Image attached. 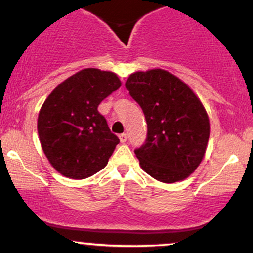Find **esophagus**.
Instances as JSON below:
<instances>
[{"label":"esophagus","instance_id":"1","mask_svg":"<svg viewBox=\"0 0 253 253\" xmlns=\"http://www.w3.org/2000/svg\"><path fill=\"white\" fill-rule=\"evenodd\" d=\"M119 139H120L121 143H125L127 140V134L126 133H122V134L119 135Z\"/></svg>","mask_w":253,"mask_h":253}]
</instances>
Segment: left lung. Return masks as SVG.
I'll return each instance as SVG.
<instances>
[{
	"mask_svg": "<svg viewBox=\"0 0 253 253\" xmlns=\"http://www.w3.org/2000/svg\"><path fill=\"white\" fill-rule=\"evenodd\" d=\"M125 86L148 124L145 144L134 150L141 169L165 184L185 180L201 165L210 135L201 99L181 79L160 68L134 72Z\"/></svg>",
	"mask_w": 253,
	"mask_h": 253,
	"instance_id": "left-lung-1",
	"label": "left lung"
}]
</instances>
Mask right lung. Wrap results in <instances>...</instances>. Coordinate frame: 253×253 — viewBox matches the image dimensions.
<instances>
[{"instance_id":"obj_1","label":"right lung","mask_w":253,"mask_h":253,"mask_svg":"<svg viewBox=\"0 0 253 253\" xmlns=\"http://www.w3.org/2000/svg\"><path fill=\"white\" fill-rule=\"evenodd\" d=\"M120 86L113 72L85 68L46 97L38 114V135L50 165L63 176L86 179L107 166L120 140L97 108Z\"/></svg>"}]
</instances>
